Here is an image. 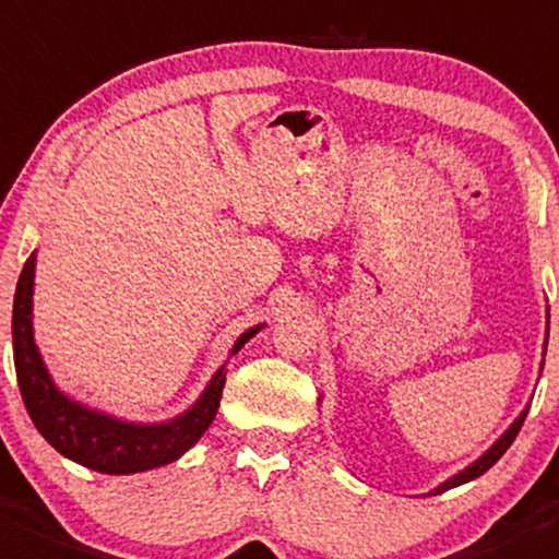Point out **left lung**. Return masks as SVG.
I'll use <instances>...</instances> for the list:
<instances>
[{
	"label": "left lung",
	"instance_id": "1",
	"mask_svg": "<svg viewBox=\"0 0 559 559\" xmlns=\"http://www.w3.org/2000/svg\"><path fill=\"white\" fill-rule=\"evenodd\" d=\"M546 341H549V335H546ZM544 355H546V344H544ZM527 412H530V406H524V412H522V415H519L516 420H513V424L508 426V429H506V435H502L500 440H497L495 445H491L489 451L484 453V456H480V459H475L473 464H467V467H464L462 473L451 475V478H448L445 484H440V486H437V489L431 491V495H440V491L456 489V486L467 484V480H475V478H480V475H484L486 469H489V467H495V464L500 462V456H502V453H506L508 448H511V442L516 440V435H519V429H522V424H524V417H527Z\"/></svg>",
	"mask_w": 559,
	"mask_h": 559
}]
</instances>
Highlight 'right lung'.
Listing matches in <instances>:
<instances>
[{
    "instance_id": "right-lung-1",
    "label": "right lung",
    "mask_w": 559,
    "mask_h": 559,
    "mask_svg": "<svg viewBox=\"0 0 559 559\" xmlns=\"http://www.w3.org/2000/svg\"><path fill=\"white\" fill-rule=\"evenodd\" d=\"M35 264L32 253L21 270L13 300V360L19 377L21 399L32 424L46 442L57 448L64 459L106 475H133L164 467L191 451L199 437L210 429L218 412L221 393L226 382V366H221L197 401L164 424H130L122 417L106 415L100 409L70 399L53 384L32 328V295H35ZM264 324L246 330L231 346V355L242 349Z\"/></svg>"
}]
</instances>
